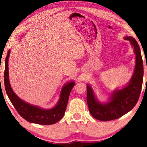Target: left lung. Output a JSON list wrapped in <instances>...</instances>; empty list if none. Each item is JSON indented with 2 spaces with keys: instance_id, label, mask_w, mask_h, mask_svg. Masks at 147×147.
Returning <instances> with one entry per match:
<instances>
[{
  "instance_id": "1",
  "label": "left lung",
  "mask_w": 147,
  "mask_h": 147,
  "mask_svg": "<svg viewBox=\"0 0 147 147\" xmlns=\"http://www.w3.org/2000/svg\"><path fill=\"white\" fill-rule=\"evenodd\" d=\"M134 47L136 54V66L127 86L113 92L109 100L102 104L94 96L93 91L87 85V103L89 112L94 119L108 121L121 117L129 112L138 102L141 91L143 78V62L138 42L130 36L125 37Z\"/></svg>"
}]
</instances>
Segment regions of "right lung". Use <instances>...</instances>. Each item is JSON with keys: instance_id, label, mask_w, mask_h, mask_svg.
Masks as SVG:
<instances>
[{"instance_id": "obj_1", "label": "right lung", "mask_w": 147, "mask_h": 147, "mask_svg": "<svg viewBox=\"0 0 147 147\" xmlns=\"http://www.w3.org/2000/svg\"><path fill=\"white\" fill-rule=\"evenodd\" d=\"M10 51L8 52L5 59L4 71V86L6 93L9 100L13 104L17 112L22 117L30 123L39 124H55L63 117L66 110L69 94L74 86V82H71L66 84L62 88L60 93V98L55 107L51 109H42L38 106L31 105L22 100L14 93L9 81L8 72V59Z\"/></svg>"}]
</instances>
